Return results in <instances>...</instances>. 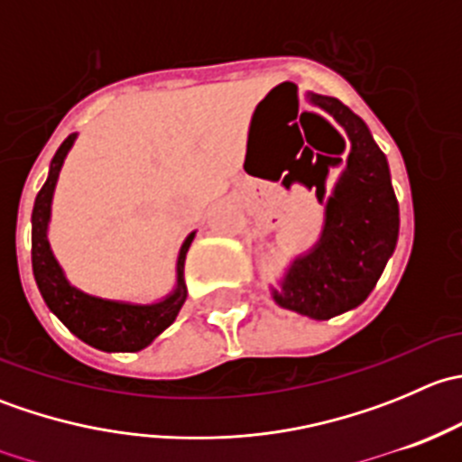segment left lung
<instances>
[{
    "label": "left lung",
    "mask_w": 462,
    "mask_h": 462,
    "mask_svg": "<svg viewBox=\"0 0 462 462\" xmlns=\"http://www.w3.org/2000/svg\"><path fill=\"white\" fill-rule=\"evenodd\" d=\"M346 132V167L326 199L318 244L291 261L279 288H270L282 309L310 319H330L360 306L375 288L398 244L400 209L389 162L369 127L346 105L330 96L306 93ZM339 162V158H335ZM324 203V180L313 183ZM306 183V188H313Z\"/></svg>",
    "instance_id": "1"
}]
</instances>
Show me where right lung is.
Returning <instances> with one entry per match:
<instances>
[{"mask_svg":"<svg viewBox=\"0 0 462 462\" xmlns=\"http://www.w3.org/2000/svg\"><path fill=\"white\" fill-rule=\"evenodd\" d=\"M78 134H71L51 161L49 176L42 189L37 192L32 205V274H35L37 288L44 297L46 306L76 337L87 342L88 346L100 348L106 353H136L153 342L171 321L179 315L180 306L188 300V286H185L183 268L185 254L192 245L194 235L189 232L183 241L176 261V286L170 295L153 304H134V301L105 300V297L88 295L73 286L64 274L62 265L55 259L49 244V223H51V203H53L55 185H58L60 171H62L64 158L71 152Z\"/></svg>","mask_w":462,"mask_h":462,"instance_id":"right-lung-1","label":"right lung"}]
</instances>
